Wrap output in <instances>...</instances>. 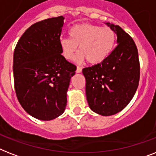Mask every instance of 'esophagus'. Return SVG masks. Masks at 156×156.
Here are the masks:
<instances>
[{
  "instance_id": "1",
  "label": "esophagus",
  "mask_w": 156,
  "mask_h": 156,
  "mask_svg": "<svg viewBox=\"0 0 156 156\" xmlns=\"http://www.w3.org/2000/svg\"><path fill=\"white\" fill-rule=\"evenodd\" d=\"M76 72H77V73H81V72H82V68H81V67H79V66H77Z\"/></svg>"
}]
</instances>
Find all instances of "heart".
Returning <instances> with one entry per match:
<instances>
[{
    "label": "heart",
    "mask_w": 156,
    "mask_h": 156,
    "mask_svg": "<svg viewBox=\"0 0 156 156\" xmlns=\"http://www.w3.org/2000/svg\"><path fill=\"white\" fill-rule=\"evenodd\" d=\"M70 38H61L60 46L64 57L72 59L75 56L77 63L86 59L91 65H96L106 60L112 52L116 35L111 28L93 24H78L69 30Z\"/></svg>",
    "instance_id": "obj_1"
}]
</instances>
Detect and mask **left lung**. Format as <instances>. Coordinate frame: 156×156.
Masks as SVG:
<instances>
[{"label":"left lung","mask_w":156,"mask_h":156,"mask_svg":"<svg viewBox=\"0 0 156 156\" xmlns=\"http://www.w3.org/2000/svg\"><path fill=\"white\" fill-rule=\"evenodd\" d=\"M116 34L117 45L103 62L83 69L90 108L102 116L121 112L138 87L140 66L133 39L119 26L107 23Z\"/></svg>","instance_id":"left-lung-1"}]
</instances>
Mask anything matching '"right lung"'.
<instances>
[{"instance_id":"right-lung-1","label":"right lung","mask_w":156,"mask_h":156,"mask_svg":"<svg viewBox=\"0 0 156 156\" xmlns=\"http://www.w3.org/2000/svg\"><path fill=\"white\" fill-rule=\"evenodd\" d=\"M63 16L33 24L13 52V80L18 101L28 114L51 121L63 113L76 66L61 55Z\"/></svg>"}]
</instances>
